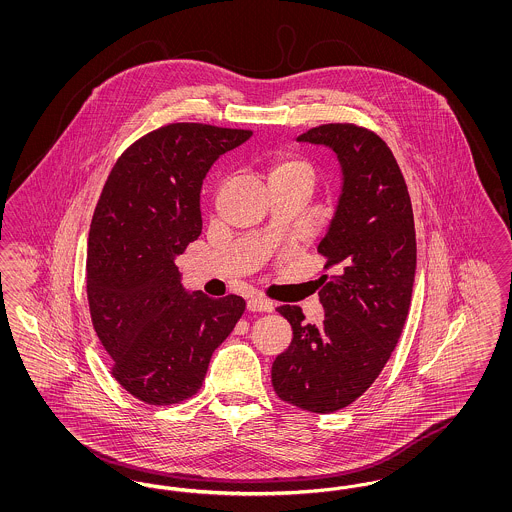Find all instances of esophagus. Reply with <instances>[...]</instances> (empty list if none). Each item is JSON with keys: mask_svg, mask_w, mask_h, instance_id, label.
<instances>
[{"mask_svg": "<svg viewBox=\"0 0 512 512\" xmlns=\"http://www.w3.org/2000/svg\"><path fill=\"white\" fill-rule=\"evenodd\" d=\"M247 309L253 313H270L274 309V305L259 295H253L247 299Z\"/></svg>", "mask_w": 512, "mask_h": 512, "instance_id": "esophagus-1", "label": "esophagus"}]
</instances>
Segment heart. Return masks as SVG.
I'll list each match as a JSON object with an SVG mask.
<instances>
[{
    "instance_id": "1",
    "label": "heart",
    "mask_w": 512,
    "mask_h": 512,
    "mask_svg": "<svg viewBox=\"0 0 512 512\" xmlns=\"http://www.w3.org/2000/svg\"><path fill=\"white\" fill-rule=\"evenodd\" d=\"M317 172L311 161L295 153H280L268 163V182L274 184H299L309 192L313 190Z\"/></svg>"
}]
</instances>
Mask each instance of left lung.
I'll return each instance as SVG.
<instances>
[{"label": "left lung", "mask_w": 512, "mask_h": 512, "mask_svg": "<svg viewBox=\"0 0 512 512\" xmlns=\"http://www.w3.org/2000/svg\"><path fill=\"white\" fill-rule=\"evenodd\" d=\"M297 142L330 147L341 165L340 199L318 253L322 324L295 305L276 311L292 326L290 347L272 363L282 401L311 413L340 411L378 378L411 307L416 238L405 178L388 144L355 124H322Z\"/></svg>", "instance_id": "obj_1"}]
</instances>
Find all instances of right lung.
Instances as JSON below:
<instances>
[{
	"label": "right lung",
	"mask_w": 512,
	"mask_h": 512,
	"mask_svg": "<svg viewBox=\"0 0 512 512\" xmlns=\"http://www.w3.org/2000/svg\"><path fill=\"white\" fill-rule=\"evenodd\" d=\"M249 138V130L169 124L128 147L103 186L88 238L90 315L115 380L149 405L192 397L244 315L238 295L188 292L174 261L201 234L207 172Z\"/></svg>",
	"instance_id": "1"
}]
</instances>
